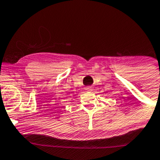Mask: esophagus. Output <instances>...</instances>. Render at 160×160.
Masks as SVG:
<instances>
[{"instance_id": "34e87169", "label": "esophagus", "mask_w": 160, "mask_h": 160, "mask_svg": "<svg viewBox=\"0 0 160 160\" xmlns=\"http://www.w3.org/2000/svg\"><path fill=\"white\" fill-rule=\"evenodd\" d=\"M85 91L86 92H91L92 90V86H88V87H85Z\"/></svg>"}]
</instances>
